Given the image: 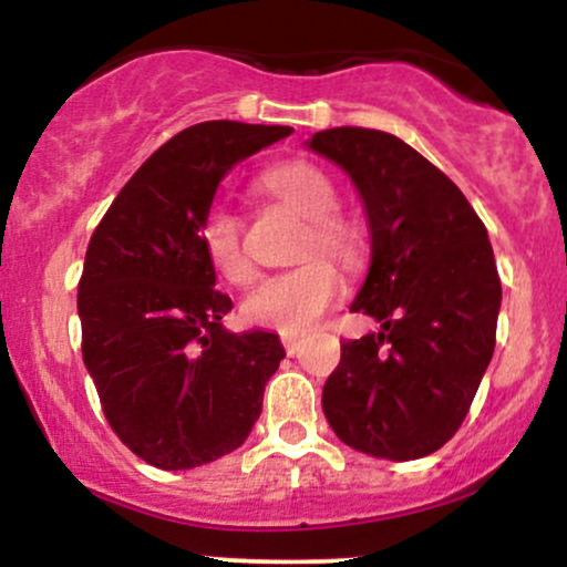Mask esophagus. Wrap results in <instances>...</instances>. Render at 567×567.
<instances>
[{
    "label": "esophagus",
    "mask_w": 567,
    "mask_h": 567,
    "mask_svg": "<svg viewBox=\"0 0 567 567\" xmlns=\"http://www.w3.org/2000/svg\"><path fill=\"white\" fill-rule=\"evenodd\" d=\"M282 347H285V351H288V354L292 357L298 351V347H301V338L298 336H292V333H282Z\"/></svg>",
    "instance_id": "obj_1"
}]
</instances>
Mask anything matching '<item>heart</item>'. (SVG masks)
I'll return each instance as SVG.
<instances>
[{
    "label": "heart",
    "mask_w": 567,
    "mask_h": 567,
    "mask_svg": "<svg viewBox=\"0 0 567 567\" xmlns=\"http://www.w3.org/2000/svg\"><path fill=\"white\" fill-rule=\"evenodd\" d=\"M261 184L277 202L306 218L298 234L296 258H303L288 271L261 279L243 301L247 322L279 333H303L341 296V275L326 256L341 266H357L365 252L362 229L336 210L338 188L320 167L309 162H285L264 173ZM202 247L207 261L220 277L243 285L252 275L245 250L243 218L226 202H213L202 220Z\"/></svg>",
    "instance_id": "heart-1"
}]
</instances>
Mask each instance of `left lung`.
<instances>
[{"label": "left lung", "instance_id": "left-lung-1", "mask_svg": "<svg viewBox=\"0 0 567 567\" xmlns=\"http://www.w3.org/2000/svg\"><path fill=\"white\" fill-rule=\"evenodd\" d=\"M368 210L370 271L351 311L381 333L341 343L322 410L354 451L410 461L464 424L496 347L501 279L485 224L440 167L396 135L333 127L309 141Z\"/></svg>", "mask_w": 567, "mask_h": 567}]
</instances>
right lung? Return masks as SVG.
I'll return each mask as SVG.
<instances>
[{
    "label": "right lung",
    "mask_w": 567,
    "mask_h": 567,
    "mask_svg": "<svg viewBox=\"0 0 567 567\" xmlns=\"http://www.w3.org/2000/svg\"><path fill=\"white\" fill-rule=\"evenodd\" d=\"M213 120L181 130L122 186L90 237L76 309L82 360L114 434L157 470L237 451L285 357L275 333H229L202 220L239 159L290 135Z\"/></svg>",
    "instance_id": "obj_1"
}]
</instances>
